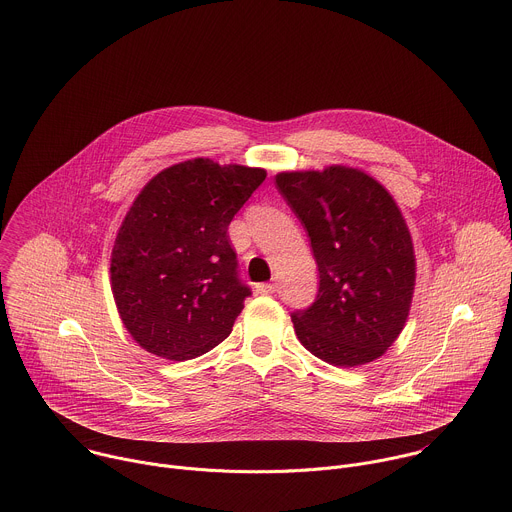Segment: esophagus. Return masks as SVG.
Here are the masks:
<instances>
[{
	"mask_svg": "<svg viewBox=\"0 0 512 512\" xmlns=\"http://www.w3.org/2000/svg\"><path fill=\"white\" fill-rule=\"evenodd\" d=\"M255 289H257V293H261V295H271V293L277 291V283H259Z\"/></svg>",
	"mask_w": 512,
	"mask_h": 512,
	"instance_id": "obj_1",
	"label": "esophagus"
}]
</instances>
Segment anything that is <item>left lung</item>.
<instances>
[{
  "instance_id": "obj_1",
  "label": "left lung",
  "mask_w": 512,
  "mask_h": 512,
  "mask_svg": "<svg viewBox=\"0 0 512 512\" xmlns=\"http://www.w3.org/2000/svg\"><path fill=\"white\" fill-rule=\"evenodd\" d=\"M275 183L303 223L319 271L315 301L291 313L299 342L339 368L378 360L404 329L416 285L402 211L352 166L279 173Z\"/></svg>"
}]
</instances>
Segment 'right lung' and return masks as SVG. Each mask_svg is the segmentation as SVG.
<instances>
[{"instance_id": "right-lung-1", "label": "right lung", "mask_w": 512, "mask_h": 512, "mask_svg": "<svg viewBox=\"0 0 512 512\" xmlns=\"http://www.w3.org/2000/svg\"><path fill=\"white\" fill-rule=\"evenodd\" d=\"M265 177V168L193 158L160 170L138 193L116 233L110 281L142 350L185 362L231 333L251 289L227 229Z\"/></svg>"}]
</instances>
